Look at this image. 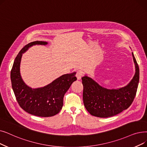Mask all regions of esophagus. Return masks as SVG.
I'll return each mask as SVG.
<instances>
[{
  "instance_id": "1",
  "label": "esophagus",
  "mask_w": 147,
  "mask_h": 147,
  "mask_svg": "<svg viewBox=\"0 0 147 147\" xmlns=\"http://www.w3.org/2000/svg\"><path fill=\"white\" fill-rule=\"evenodd\" d=\"M76 77H77L78 79L80 80L82 78V76H84V73H83V72L82 71H80V70H79V71H78L77 73H76Z\"/></svg>"
}]
</instances>
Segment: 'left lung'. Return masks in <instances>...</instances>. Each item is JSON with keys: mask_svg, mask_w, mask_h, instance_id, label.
<instances>
[{"mask_svg": "<svg viewBox=\"0 0 147 147\" xmlns=\"http://www.w3.org/2000/svg\"><path fill=\"white\" fill-rule=\"evenodd\" d=\"M136 73L129 84L117 89H109L99 85L91 78H82L84 86L83 100L91 115L100 118L111 117L129 108L136 96L139 80V68L132 53Z\"/></svg>", "mask_w": 147, "mask_h": 147, "instance_id": "1", "label": "left lung"}]
</instances>
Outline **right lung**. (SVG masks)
<instances>
[{
    "label": "right lung",
    "mask_w": 147,
    "mask_h": 147,
    "mask_svg": "<svg viewBox=\"0 0 147 147\" xmlns=\"http://www.w3.org/2000/svg\"><path fill=\"white\" fill-rule=\"evenodd\" d=\"M47 44L45 41H36L25 46L17 55L11 71L12 88L18 105L26 112L41 117H52L60 112L63 96L72 83L77 80L74 72L63 74L42 88L32 89L24 84L20 73L23 53L34 45Z\"/></svg>",
    "instance_id": "1"
}]
</instances>
